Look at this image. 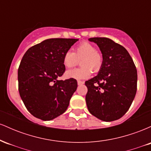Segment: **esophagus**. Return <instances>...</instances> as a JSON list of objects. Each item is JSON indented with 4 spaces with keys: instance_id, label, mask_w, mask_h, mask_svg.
Wrapping results in <instances>:
<instances>
[{
    "instance_id": "esophagus-1",
    "label": "esophagus",
    "mask_w": 151,
    "mask_h": 151,
    "mask_svg": "<svg viewBox=\"0 0 151 151\" xmlns=\"http://www.w3.org/2000/svg\"><path fill=\"white\" fill-rule=\"evenodd\" d=\"M84 81H77V84H78V85H82L83 84H84Z\"/></svg>"
}]
</instances>
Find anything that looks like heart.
I'll return each instance as SVG.
<instances>
[{"label":"heart","instance_id":"obj_1","mask_svg":"<svg viewBox=\"0 0 151 151\" xmlns=\"http://www.w3.org/2000/svg\"><path fill=\"white\" fill-rule=\"evenodd\" d=\"M81 62V68L74 69L66 72V77L77 80L88 79L92 70L97 72L101 68L103 59L101 55L96 51L95 47L91 43L83 42L76 47L74 52L68 50L63 56V65L67 68L73 67L77 64L78 60Z\"/></svg>","mask_w":151,"mask_h":151}]
</instances>
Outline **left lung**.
Returning <instances> with one entry per match:
<instances>
[{
  "mask_svg": "<svg viewBox=\"0 0 151 151\" xmlns=\"http://www.w3.org/2000/svg\"><path fill=\"white\" fill-rule=\"evenodd\" d=\"M97 45L103 63L97 75L86 81L89 111L104 121L119 119L129 110L137 90V70L123 46L106 37H91Z\"/></svg>",
  "mask_w": 151,
  "mask_h": 151,
  "instance_id": "obj_1",
  "label": "left lung"
}]
</instances>
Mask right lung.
Segmentation results:
<instances>
[{
	"label": "right lung",
	"instance_id": "1",
	"mask_svg": "<svg viewBox=\"0 0 151 151\" xmlns=\"http://www.w3.org/2000/svg\"><path fill=\"white\" fill-rule=\"evenodd\" d=\"M78 39L51 38L31 47L22 57L18 72L20 96L28 111L50 121L67 110L77 90L74 79L59 80L65 71L63 56Z\"/></svg>",
	"mask_w": 151,
	"mask_h": 151
}]
</instances>
